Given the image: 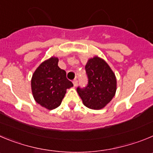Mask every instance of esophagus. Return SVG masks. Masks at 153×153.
Wrapping results in <instances>:
<instances>
[{"mask_svg": "<svg viewBox=\"0 0 153 153\" xmlns=\"http://www.w3.org/2000/svg\"><path fill=\"white\" fill-rule=\"evenodd\" d=\"M73 83H74V86H77V84H78V80H77V79H74V80H73Z\"/></svg>", "mask_w": 153, "mask_h": 153, "instance_id": "esophagus-1", "label": "esophagus"}]
</instances>
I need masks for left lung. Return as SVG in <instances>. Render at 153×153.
Segmentation results:
<instances>
[{
  "label": "left lung",
  "mask_w": 153,
  "mask_h": 153,
  "mask_svg": "<svg viewBox=\"0 0 153 153\" xmlns=\"http://www.w3.org/2000/svg\"><path fill=\"white\" fill-rule=\"evenodd\" d=\"M88 84L86 87H77L79 96L84 105L91 109H102L111 101L117 89V80L108 64L100 57H94L88 61L86 67Z\"/></svg>",
  "instance_id": "8db88e82"
}]
</instances>
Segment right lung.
Here are the masks:
<instances>
[{"label":"right lung","instance_id":"add662e5","mask_svg":"<svg viewBox=\"0 0 153 153\" xmlns=\"http://www.w3.org/2000/svg\"><path fill=\"white\" fill-rule=\"evenodd\" d=\"M58 58L51 57L38 67L31 80L33 97L37 103L48 110L61 104L67 89L72 82L67 79L66 71L58 65Z\"/></svg>","mask_w":153,"mask_h":153}]
</instances>
